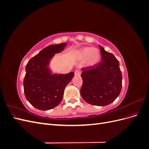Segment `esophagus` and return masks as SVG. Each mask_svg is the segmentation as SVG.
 I'll return each mask as SVG.
<instances>
[{
    "label": "esophagus",
    "mask_w": 149,
    "mask_h": 149,
    "mask_svg": "<svg viewBox=\"0 0 149 149\" xmlns=\"http://www.w3.org/2000/svg\"><path fill=\"white\" fill-rule=\"evenodd\" d=\"M75 76H80L81 75V71L79 70H76L74 71Z\"/></svg>",
    "instance_id": "obj_1"
}]
</instances>
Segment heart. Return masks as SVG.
I'll use <instances>...</instances> for the list:
<instances>
[{"mask_svg":"<svg viewBox=\"0 0 149 149\" xmlns=\"http://www.w3.org/2000/svg\"><path fill=\"white\" fill-rule=\"evenodd\" d=\"M81 58H85V63L88 66H93L100 61L101 53L99 49L91 47H85L79 52Z\"/></svg>","mask_w":149,"mask_h":149,"instance_id":"heart-1","label":"heart"}]
</instances>
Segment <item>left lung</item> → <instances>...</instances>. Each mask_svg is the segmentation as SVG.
<instances>
[{"label": "left lung", "mask_w": 149, "mask_h": 149, "mask_svg": "<svg viewBox=\"0 0 149 149\" xmlns=\"http://www.w3.org/2000/svg\"><path fill=\"white\" fill-rule=\"evenodd\" d=\"M102 61L83 68L81 95L90 104L104 106L114 102L122 89L123 76L119 62L111 53L100 45Z\"/></svg>", "instance_id": "1"}]
</instances>
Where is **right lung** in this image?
<instances>
[{
	"mask_svg": "<svg viewBox=\"0 0 149 149\" xmlns=\"http://www.w3.org/2000/svg\"><path fill=\"white\" fill-rule=\"evenodd\" d=\"M66 46L64 43L45 48L26 65L24 79L25 96L31 104L39 110L47 111L59 105L65 87L73 78V72L52 74L47 67L53 55L61 52Z\"/></svg>",
	"mask_w": 149,
	"mask_h": 149,
	"instance_id": "add662e5",
	"label": "right lung"
}]
</instances>
